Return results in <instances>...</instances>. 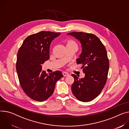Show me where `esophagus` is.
Returning <instances> with one entry per match:
<instances>
[{"label": "esophagus", "mask_w": 129, "mask_h": 129, "mask_svg": "<svg viewBox=\"0 0 129 129\" xmlns=\"http://www.w3.org/2000/svg\"><path fill=\"white\" fill-rule=\"evenodd\" d=\"M63 76H64V77H66V76H68V75H69V74H68V73H67V72H63Z\"/></svg>", "instance_id": "1"}]
</instances>
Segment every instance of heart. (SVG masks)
<instances>
[{
  "mask_svg": "<svg viewBox=\"0 0 129 129\" xmlns=\"http://www.w3.org/2000/svg\"><path fill=\"white\" fill-rule=\"evenodd\" d=\"M67 45H77L76 43L73 40H70L68 42V43H67Z\"/></svg>",
  "mask_w": 129,
  "mask_h": 129,
  "instance_id": "b5f03b06",
  "label": "heart"
}]
</instances>
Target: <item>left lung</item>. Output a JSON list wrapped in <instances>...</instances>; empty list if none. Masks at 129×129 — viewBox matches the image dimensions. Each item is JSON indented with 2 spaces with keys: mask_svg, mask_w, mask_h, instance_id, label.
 Returning <instances> with one entry per match:
<instances>
[{
  "mask_svg": "<svg viewBox=\"0 0 129 129\" xmlns=\"http://www.w3.org/2000/svg\"><path fill=\"white\" fill-rule=\"evenodd\" d=\"M78 40L81 44L82 52L77 63L80 64L83 78L73 74L75 81L72 86L74 95L80 101L89 102L97 97L107 80L109 61L103 44L95 35L81 32L67 34Z\"/></svg>",
  "mask_w": 129,
  "mask_h": 129,
  "instance_id": "obj_1",
  "label": "left lung"
}]
</instances>
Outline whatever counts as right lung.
<instances>
[{
	"instance_id": "1",
	"label": "right lung",
	"mask_w": 129,
	"mask_h": 129,
	"mask_svg": "<svg viewBox=\"0 0 129 129\" xmlns=\"http://www.w3.org/2000/svg\"><path fill=\"white\" fill-rule=\"evenodd\" d=\"M60 33L41 31L30 35L18 50L16 71L21 88L32 99L43 101L53 93L56 82L63 77L57 71L49 75L42 71V65L49 58L51 42Z\"/></svg>"
}]
</instances>
